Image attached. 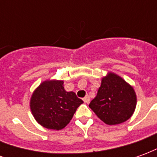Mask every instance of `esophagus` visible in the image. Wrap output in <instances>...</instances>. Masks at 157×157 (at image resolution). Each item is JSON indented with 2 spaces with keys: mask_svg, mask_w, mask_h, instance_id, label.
I'll return each instance as SVG.
<instances>
[{
  "mask_svg": "<svg viewBox=\"0 0 157 157\" xmlns=\"http://www.w3.org/2000/svg\"><path fill=\"white\" fill-rule=\"evenodd\" d=\"M83 101H84L85 103H89V102H90V98H89L88 96H86L85 98H83Z\"/></svg>",
  "mask_w": 157,
  "mask_h": 157,
  "instance_id": "1",
  "label": "esophagus"
}]
</instances>
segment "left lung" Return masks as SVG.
Wrapping results in <instances>:
<instances>
[{
    "label": "left lung",
    "mask_w": 157,
    "mask_h": 157,
    "mask_svg": "<svg viewBox=\"0 0 157 157\" xmlns=\"http://www.w3.org/2000/svg\"><path fill=\"white\" fill-rule=\"evenodd\" d=\"M136 104L134 87L120 75L109 71L102 78L98 94L89 107L106 124L115 125L130 118Z\"/></svg>",
    "instance_id": "obj_1"
}]
</instances>
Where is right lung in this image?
<instances>
[{
    "label": "right lung",
    "instance_id": "obj_1",
    "mask_svg": "<svg viewBox=\"0 0 157 157\" xmlns=\"http://www.w3.org/2000/svg\"><path fill=\"white\" fill-rule=\"evenodd\" d=\"M82 103L83 101L75 92L65 91L64 81L48 79L33 92L29 106L33 118L41 126L60 130L71 122Z\"/></svg>",
    "mask_w": 157,
    "mask_h": 157
}]
</instances>
